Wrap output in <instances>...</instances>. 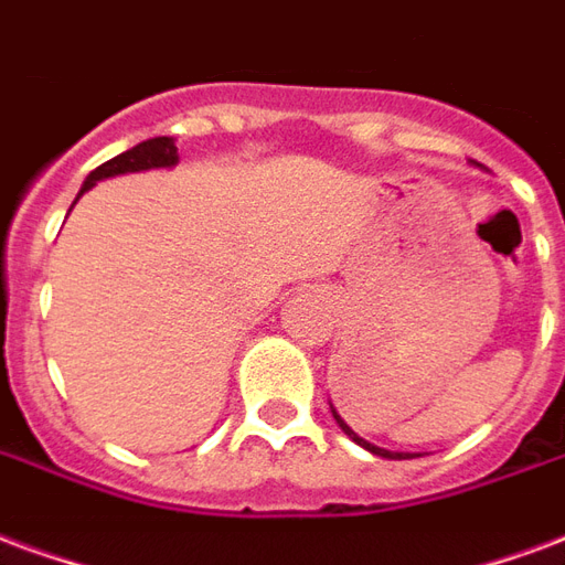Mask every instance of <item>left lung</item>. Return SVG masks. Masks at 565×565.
Wrapping results in <instances>:
<instances>
[{
  "label": "left lung",
  "instance_id": "1",
  "mask_svg": "<svg viewBox=\"0 0 565 565\" xmlns=\"http://www.w3.org/2000/svg\"><path fill=\"white\" fill-rule=\"evenodd\" d=\"M332 416H335V422H338V425H341V431H344L347 437H350V440H356L359 446H362V449H367V452L380 455V458H395V461H404V458H413L411 452H386V449H380V446H374V443L362 440V437H359V434L353 431V428H350V425H347V422L341 419V416H338L335 411H332Z\"/></svg>",
  "mask_w": 565,
  "mask_h": 565
}]
</instances>
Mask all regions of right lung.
I'll use <instances>...</instances> for the list:
<instances>
[{
    "instance_id": "add662e5",
    "label": "right lung",
    "mask_w": 565,
    "mask_h": 565,
    "mask_svg": "<svg viewBox=\"0 0 565 565\" xmlns=\"http://www.w3.org/2000/svg\"><path fill=\"white\" fill-rule=\"evenodd\" d=\"M177 161L179 154L173 137H152V140H143V143H137L128 152L104 161L102 167H95L86 177V182H83V191H89L98 179L119 177V173H137V170H152V167H173Z\"/></svg>"
}]
</instances>
